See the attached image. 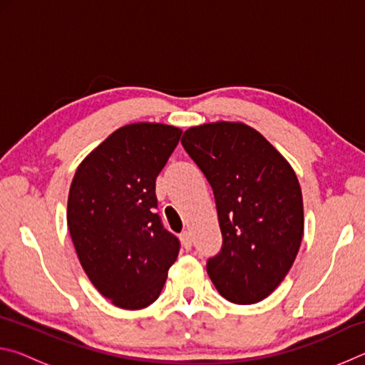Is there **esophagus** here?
<instances>
[{
  "label": "esophagus",
  "instance_id": "1",
  "mask_svg": "<svg viewBox=\"0 0 365 365\" xmlns=\"http://www.w3.org/2000/svg\"><path fill=\"white\" fill-rule=\"evenodd\" d=\"M180 242H182V246L185 250H190L191 245H193V242H191V235L188 232H183L180 235Z\"/></svg>",
  "mask_w": 365,
  "mask_h": 365
}]
</instances>
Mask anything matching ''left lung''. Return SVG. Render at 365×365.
<instances>
[{
    "instance_id": "left-lung-1",
    "label": "left lung",
    "mask_w": 365,
    "mask_h": 365,
    "mask_svg": "<svg viewBox=\"0 0 365 365\" xmlns=\"http://www.w3.org/2000/svg\"><path fill=\"white\" fill-rule=\"evenodd\" d=\"M182 145L214 191L222 232V248L206 264L214 287L235 304L262 301L299 251L298 177L261 133L240 122L191 127Z\"/></svg>"
}]
</instances>
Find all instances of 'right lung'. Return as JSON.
I'll return each instance as SVG.
<instances>
[{
  "label": "right lung",
  "instance_id": "right-lung-1",
  "mask_svg": "<svg viewBox=\"0 0 365 365\" xmlns=\"http://www.w3.org/2000/svg\"><path fill=\"white\" fill-rule=\"evenodd\" d=\"M182 130L140 122L117 128L77 168L67 225L80 264L104 298L122 309L158 299L180 251L160 222L156 178Z\"/></svg>",
  "mask_w": 365,
  "mask_h": 365
}]
</instances>
